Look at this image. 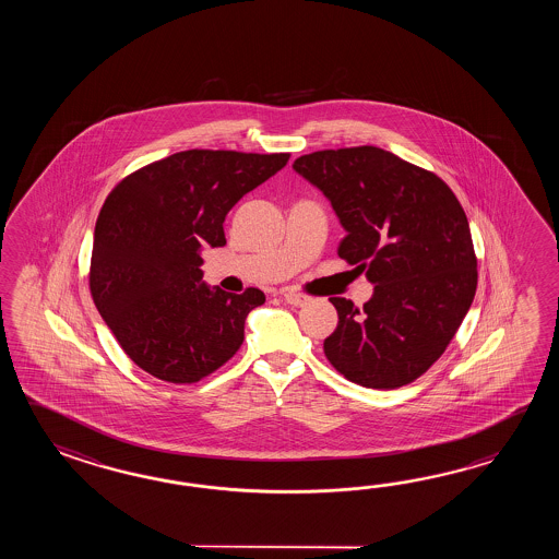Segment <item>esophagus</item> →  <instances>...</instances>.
<instances>
[{"label": "esophagus", "mask_w": 559, "mask_h": 559, "mask_svg": "<svg viewBox=\"0 0 559 559\" xmlns=\"http://www.w3.org/2000/svg\"><path fill=\"white\" fill-rule=\"evenodd\" d=\"M282 296H284L285 301H287L289 306H296V308H299V306H306L309 301V296L301 294V292H296V289H285Z\"/></svg>", "instance_id": "obj_1"}]
</instances>
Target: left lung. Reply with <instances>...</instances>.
I'll return each instance as SVG.
<instances>
[{"label":"left lung","mask_w":559,"mask_h":559,"mask_svg":"<svg viewBox=\"0 0 559 559\" xmlns=\"http://www.w3.org/2000/svg\"><path fill=\"white\" fill-rule=\"evenodd\" d=\"M294 169L325 193L347 231L337 255L376 284L364 308L330 297L340 321L325 357L364 388L412 383L474 301L477 258L462 203L433 171L373 145L301 155Z\"/></svg>","instance_id":"obj_1"}]
</instances>
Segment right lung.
<instances>
[{"label": "right lung", "mask_w": 559, "mask_h": 559, "mask_svg": "<svg viewBox=\"0 0 559 559\" xmlns=\"http://www.w3.org/2000/svg\"><path fill=\"white\" fill-rule=\"evenodd\" d=\"M289 154L188 150L135 169L109 191L95 222L90 292L131 361L169 383H195L243 344L262 289L227 294L202 282L200 250L226 246L236 203Z\"/></svg>", "instance_id": "right-lung-1"}]
</instances>
